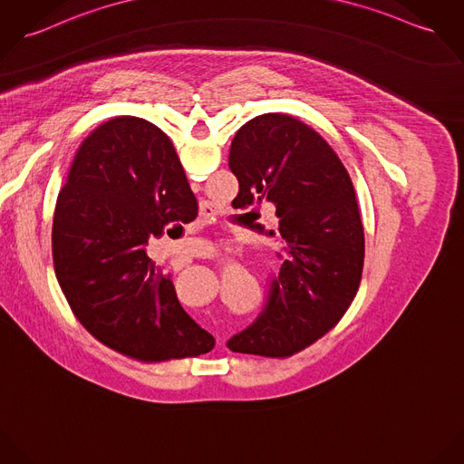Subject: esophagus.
Here are the masks:
<instances>
[{
	"label": "esophagus",
	"mask_w": 464,
	"mask_h": 464,
	"mask_svg": "<svg viewBox=\"0 0 464 464\" xmlns=\"http://www.w3.org/2000/svg\"><path fill=\"white\" fill-rule=\"evenodd\" d=\"M199 257H207V249H201L199 250V254H198ZM210 257V256H208Z\"/></svg>",
	"instance_id": "obj_1"
}]
</instances>
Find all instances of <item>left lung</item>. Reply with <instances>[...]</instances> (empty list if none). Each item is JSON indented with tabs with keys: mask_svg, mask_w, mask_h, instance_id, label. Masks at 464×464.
<instances>
[{
	"mask_svg": "<svg viewBox=\"0 0 464 464\" xmlns=\"http://www.w3.org/2000/svg\"><path fill=\"white\" fill-rule=\"evenodd\" d=\"M229 169L240 183V208L274 203L283 265L268 279L261 311L227 348L291 357L334 328L357 295L365 246L355 187L314 129L279 112L237 132Z\"/></svg>",
	"mask_w": 464,
	"mask_h": 464,
	"instance_id": "obj_1",
	"label": "left lung"
}]
</instances>
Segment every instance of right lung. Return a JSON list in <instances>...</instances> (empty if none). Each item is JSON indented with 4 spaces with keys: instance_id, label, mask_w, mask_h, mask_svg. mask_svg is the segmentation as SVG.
Instances as JSON below:
<instances>
[{
    "instance_id": "add662e5",
    "label": "right lung",
    "mask_w": 464,
    "mask_h": 464,
    "mask_svg": "<svg viewBox=\"0 0 464 464\" xmlns=\"http://www.w3.org/2000/svg\"><path fill=\"white\" fill-rule=\"evenodd\" d=\"M194 201L175 146L143 118L109 120L79 146L54 208L53 259L73 316L102 344L138 355L183 339L173 281L144 247Z\"/></svg>"
}]
</instances>
